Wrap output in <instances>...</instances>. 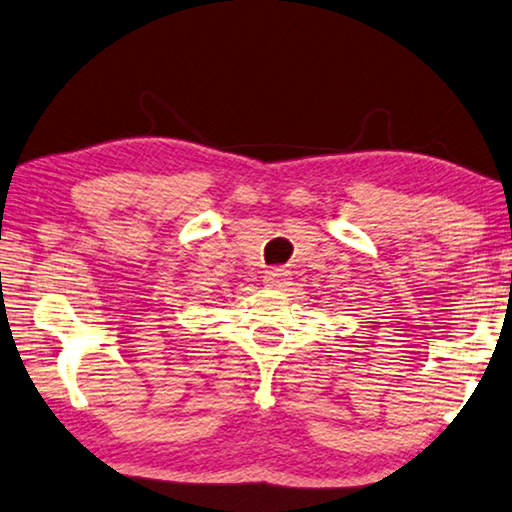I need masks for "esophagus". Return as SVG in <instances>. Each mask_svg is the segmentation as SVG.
Segmentation results:
<instances>
[{
  "instance_id": "34e87169",
  "label": "esophagus",
  "mask_w": 512,
  "mask_h": 512,
  "mask_svg": "<svg viewBox=\"0 0 512 512\" xmlns=\"http://www.w3.org/2000/svg\"><path fill=\"white\" fill-rule=\"evenodd\" d=\"M290 283V272L283 270V267H274V270L265 272V286L270 288H283Z\"/></svg>"
}]
</instances>
